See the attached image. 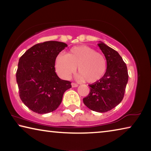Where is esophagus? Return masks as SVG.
<instances>
[{
  "instance_id": "34e87169",
  "label": "esophagus",
  "mask_w": 151,
  "mask_h": 151,
  "mask_svg": "<svg viewBox=\"0 0 151 151\" xmlns=\"http://www.w3.org/2000/svg\"><path fill=\"white\" fill-rule=\"evenodd\" d=\"M71 85H72L73 87H77V86H78V84L76 83H72V84H71Z\"/></svg>"
}]
</instances>
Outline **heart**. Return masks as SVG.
<instances>
[{
	"mask_svg": "<svg viewBox=\"0 0 151 151\" xmlns=\"http://www.w3.org/2000/svg\"><path fill=\"white\" fill-rule=\"evenodd\" d=\"M77 78L89 83L99 81L106 70V61L103 55L88 46L81 45L71 48L67 55L58 54L55 59L56 71L61 78L68 79L76 70Z\"/></svg>",
	"mask_w": 151,
	"mask_h": 151,
	"instance_id": "b5f03b06",
	"label": "heart"
}]
</instances>
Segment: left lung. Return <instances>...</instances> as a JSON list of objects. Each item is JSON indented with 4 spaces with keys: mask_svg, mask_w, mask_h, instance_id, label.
Returning a JSON list of instances; mask_svg holds the SVG:
<instances>
[{
    "mask_svg": "<svg viewBox=\"0 0 151 151\" xmlns=\"http://www.w3.org/2000/svg\"><path fill=\"white\" fill-rule=\"evenodd\" d=\"M98 46L106 58V70L103 78L89 85L90 93L83 99V103L92 111L105 112L122 101L129 75L126 64L118 52L103 42Z\"/></svg>",
    "mask_w": 151,
    "mask_h": 151,
    "instance_id": "8db88e82",
    "label": "left lung"
}]
</instances>
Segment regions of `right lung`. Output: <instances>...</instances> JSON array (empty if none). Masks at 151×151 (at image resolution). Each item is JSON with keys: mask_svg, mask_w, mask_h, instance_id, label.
Masks as SVG:
<instances>
[{"mask_svg": "<svg viewBox=\"0 0 151 151\" xmlns=\"http://www.w3.org/2000/svg\"><path fill=\"white\" fill-rule=\"evenodd\" d=\"M67 47L66 43L47 41L30 48L20 58L16 74L19 96L25 105L38 114L57 109L71 83L55 73L57 56Z\"/></svg>", "mask_w": 151, "mask_h": 151, "instance_id": "right-lung-1", "label": "right lung"}]
</instances>
